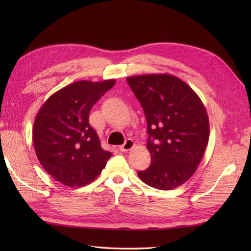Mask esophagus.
I'll return each mask as SVG.
<instances>
[{
	"instance_id": "obj_1",
	"label": "esophagus",
	"mask_w": 251,
	"mask_h": 251,
	"mask_svg": "<svg viewBox=\"0 0 251 251\" xmlns=\"http://www.w3.org/2000/svg\"><path fill=\"white\" fill-rule=\"evenodd\" d=\"M134 146H135V143H134V141L132 139H126L125 141V143L123 144V146L119 147V150L121 151H130L131 149H133Z\"/></svg>"
}]
</instances>
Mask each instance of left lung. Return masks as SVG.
Segmentation results:
<instances>
[{"mask_svg":"<svg viewBox=\"0 0 251 251\" xmlns=\"http://www.w3.org/2000/svg\"><path fill=\"white\" fill-rule=\"evenodd\" d=\"M148 125L151 164L138 172L144 183L162 191L176 188L198 169L209 138V121L200 97L171 74L126 78Z\"/></svg>","mask_w":251,"mask_h":251,"instance_id":"1","label":"left lung"}]
</instances>
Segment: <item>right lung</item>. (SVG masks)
Listing matches in <instances>:
<instances>
[{"label":"right lung","mask_w":251,"mask_h":251,"mask_svg":"<svg viewBox=\"0 0 251 251\" xmlns=\"http://www.w3.org/2000/svg\"><path fill=\"white\" fill-rule=\"evenodd\" d=\"M115 81H75L52 94L36 114L35 154L44 170L64 185L89 184L112 156L89 125V113Z\"/></svg>","instance_id":"add662e5"}]
</instances>
